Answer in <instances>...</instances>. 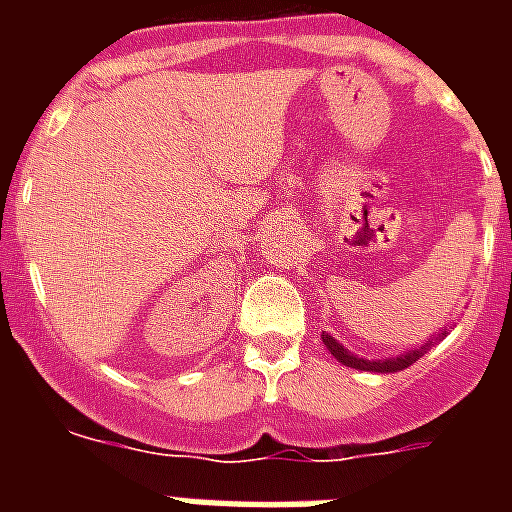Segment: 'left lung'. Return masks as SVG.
Returning a JSON list of instances; mask_svg holds the SVG:
<instances>
[{"mask_svg": "<svg viewBox=\"0 0 512 512\" xmlns=\"http://www.w3.org/2000/svg\"><path fill=\"white\" fill-rule=\"evenodd\" d=\"M441 337H446V332H441ZM321 340H324V345H327L329 353H332L337 361H342L345 366H353V369H364V372H401V369H406V366H412L417 358L425 356V353L430 350V345H433V340H428L422 348L409 350V353H404V356L382 358V361H366V358H358L353 356V353H348V350L342 348L340 342H337L332 335H321Z\"/></svg>", "mask_w": 512, "mask_h": 512, "instance_id": "left-lung-1", "label": "left lung"}]
</instances>
